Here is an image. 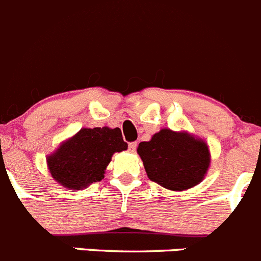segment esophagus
Masks as SVG:
<instances>
[{
	"mask_svg": "<svg viewBox=\"0 0 261 261\" xmlns=\"http://www.w3.org/2000/svg\"><path fill=\"white\" fill-rule=\"evenodd\" d=\"M136 148H138V143L136 142L130 143V144H128V150H130V152H135Z\"/></svg>",
	"mask_w": 261,
	"mask_h": 261,
	"instance_id": "1",
	"label": "esophagus"
}]
</instances>
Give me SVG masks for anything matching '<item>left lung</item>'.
I'll use <instances>...</instances> for the list:
<instances>
[{
  "mask_svg": "<svg viewBox=\"0 0 261 261\" xmlns=\"http://www.w3.org/2000/svg\"><path fill=\"white\" fill-rule=\"evenodd\" d=\"M138 154L152 181L170 191H187L202 181L211 154L203 139L188 133L162 128L149 142H142Z\"/></svg>",
  "mask_w": 261,
  "mask_h": 261,
  "instance_id": "8db88e82",
  "label": "left lung"
}]
</instances>
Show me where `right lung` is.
Listing matches in <instances>:
<instances>
[{
  "mask_svg": "<svg viewBox=\"0 0 261 261\" xmlns=\"http://www.w3.org/2000/svg\"><path fill=\"white\" fill-rule=\"evenodd\" d=\"M126 149L118 127H84L64 140L46 161L54 180L73 191L100 181L112 155Z\"/></svg>",
  "mask_w": 261,
  "mask_h": 261,
  "instance_id": "obj_1",
  "label": "right lung"
}]
</instances>
